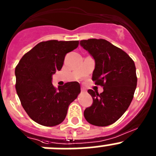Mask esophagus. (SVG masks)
I'll return each mask as SVG.
<instances>
[{
  "instance_id": "esophagus-1",
  "label": "esophagus",
  "mask_w": 156,
  "mask_h": 156,
  "mask_svg": "<svg viewBox=\"0 0 156 156\" xmlns=\"http://www.w3.org/2000/svg\"><path fill=\"white\" fill-rule=\"evenodd\" d=\"M87 91V90H85L84 88H81V92H83V93H85V92Z\"/></svg>"
}]
</instances>
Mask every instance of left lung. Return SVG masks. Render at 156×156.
Segmentation results:
<instances>
[{
  "label": "left lung",
  "instance_id": "left-lung-1",
  "mask_svg": "<svg viewBox=\"0 0 156 156\" xmlns=\"http://www.w3.org/2000/svg\"><path fill=\"white\" fill-rule=\"evenodd\" d=\"M80 45L95 61L92 80L104 91L88 90L93 104L84 111L89 123L106 126L121 117L133 98L137 84L133 60L120 48L103 39L80 41Z\"/></svg>",
  "mask_w": 156,
  "mask_h": 156
}]
</instances>
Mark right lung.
Returning a JSON list of instances; mask_svg holds the SVG:
<instances>
[{
    "mask_svg": "<svg viewBox=\"0 0 156 156\" xmlns=\"http://www.w3.org/2000/svg\"><path fill=\"white\" fill-rule=\"evenodd\" d=\"M78 41L49 40L38 43L20 60L15 69L16 90L23 107L36 123L46 126L60 124L69 106L81 92L77 81L58 88L52 75L61 70L65 56L78 46Z\"/></svg>",
    "mask_w": 156,
    "mask_h": 156,
    "instance_id": "right-lung-1",
    "label": "right lung"
}]
</instances>
